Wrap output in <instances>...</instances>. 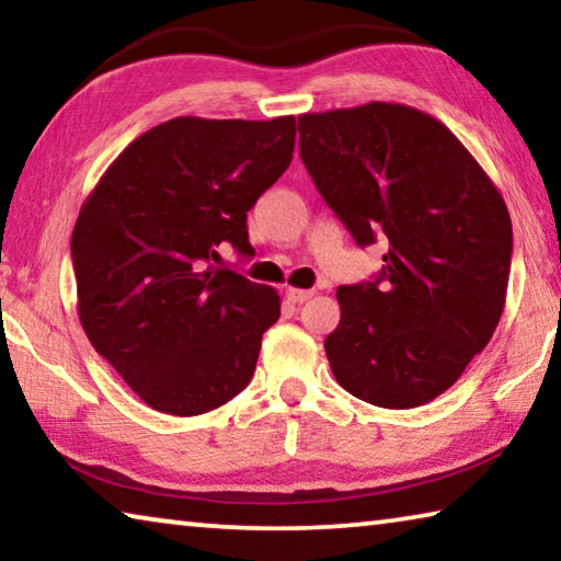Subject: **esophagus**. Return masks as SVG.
<instances>
[{"instance_id": "esophagus-1", "label": "esophagus", "mask_w": 561, "mask_h": 561, "mask_svg": "<svg viewBox=\"0 0 561 561\" xmlns=\"http://www.w3.org/2000/svg\"><path fill=\"white\" fill-rule=\"evenodd\" d=\"M311 297H314V291H311V289H294V287L287 289V299L291 304H301V301H307Z\"/></svg>"}]
</instances>
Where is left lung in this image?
<instances>
[{
	"label": "left lung",
	"instance_id": "obj_1",
	"mask_svg": "<svg viewBox=\"0 0 561 561\" xmlns=\"http://www.w3.org/2000/svg\"><path fill=\"white\" fill-rule=\"evenodd\" d=\"M299 153L356 244H388L374 282L336 289L331 371L366 403L433 401L488 346L505 309V201L440 121L401 103L304 113Z\"/></svg>",
	"mask_w": 561,
	"mask_h": 561
}]
</instances>
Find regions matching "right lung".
I'll return each mask as SVG.
<instances>
[{"label": "right lung", "mask_w": 561, "mask_h": 561, "mask_svg": "<svg viewBox=\"0 0 561 561\" xmlns=\"http://www.w3.org/2000/svg\"><path fill=\"white\" fill-rule=\"evenodd\" d=\"M294 138V116L165 121L113 160L81 207V327L160 413L201 415L250 383L279 294L210 260L222 242L252 254L247 213L289 168Z\"/></svg>", "instance_id": "1"}]
</instances>
